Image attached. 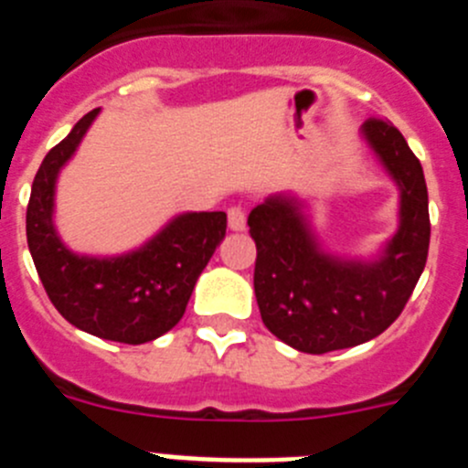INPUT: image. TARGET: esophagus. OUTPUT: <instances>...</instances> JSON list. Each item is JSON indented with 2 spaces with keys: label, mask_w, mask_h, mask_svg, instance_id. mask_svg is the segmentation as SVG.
I'll use <instances>...</instances> for the list:
<instances>
[{
  "label": "esophagus",
  "mask_w": 468,
  "mask_h": 468,
  "mask_svg": "<svg viewBox=\"0 0 468 468\" xmlns=\"http://www.w3.org/2000/svg\"><path fill=\"white\" fill-rule=\"evenodd\" d=\"M227 222H229L231 231L246 229V213H243L241 206H231V208L227 210Z\"/></svg>",
  "instance_id": "34e87169"
}]
</instances>
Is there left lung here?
<instances>
[{"mask_svg": "<svg viewBox=\"0 0 468 468\" xmlns=\"http://www.w3.org/2000/svg\"><path fill=\"white\" fill-rule=\"evenodd\" d=\"M361 138L399 187V227L370 260L325 250L309 204L292 192L267 197L248 215L258 246L255 297L262 324L304 354L349 349L382 335L403 312L429 253L424 171L396 126L367 119Z\"/></svg>", "mask_w": 468, "mask_h": 468, "instance_id": "8db88e82", "label": "left lung"}]
</instances>
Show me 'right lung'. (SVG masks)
<instances>
[{
	"instance_id": "right-lung-1",
	"label": "right lung",
	"mask_w": 468,
	"mask_h": 468,
	"mask_svg": "<svg viewBox=\"0 0 468 468\" xmlns=\"http://www.w3.org/2000/svg\"><path fill=\"white\" fill-rule=\"evenodd\" d=\"M101 110L74 123L44 156L27 204V246L53 307L74 328L123 345H144L183 318L197 279L227 231V215L180 213L143 246L119 255H84L56 229V185Z\"/></svg>"
}]
</instances>
